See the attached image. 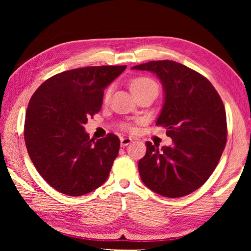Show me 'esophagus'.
Wrapping results in <instances>:
<instances>
[{"mask_svg": "<svg viewBox=\"0 0 251 251\" xmlns=\"http://www.w3.org/2000/svg\"><path fill=\"white\" fill-rule=\"evenodd\" d=\"M130 142H131V138H129V137H122L121 138V146L122 147H125V146L128 145V144H130Z\"/></svg>", "mask_w": 251, "mask_h": 251, "instance_id": "obj_1", "label": "esophagus"}]
</instances>
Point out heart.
Segmentation results:
<instances>
[{"mask_svg":"<svg viewBox=\"0 0 251 251\" xmlns=\"http://www.w3.org/2000/svg\"><path fill=\"white\" fill-rule=\"evenodd\" d=\"M129 87L133 94H137V93L146 90L148 87H157V84L151 78L143 77V76H141V77H136L131 80L129 84ZM110 93H112V88L108 87L104 94L105 100H108V99L110 97ZM122 127L124 129H131V126L129 124H123Z\"/></svg>","mask_w":251,"mask_h":251,"instance_id":"obj_1","label":"heart"}]
</instances>
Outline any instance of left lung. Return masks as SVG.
<instances>
[{
    "mask_svg": "<svg viewBox=\"0 0 251 251\" xmlns=\"http://www.w3.org/2000/svg\"><path fill=\"white\" fill-rule=\"evenodd\" d=\"M133 70L158 76L165 103L156 125L166 128L172 146L146 143L138 161L144 184L164 197L178 198L201 187L215 171L227 143L226 110L205 76L174 61H151Z\"/></svg>",
    "mask_w": 251,
    "mask_h": 251,
    "instance_id": "left-lung-1",
    "label": "left lung"
}]
</instances>
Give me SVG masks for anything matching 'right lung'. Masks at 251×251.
Here are the masks:
<instances>
[{
  "label": "right lung",
  "instance_id": "1",
  "mask_svg": "<svg viewBox=\"0 0 251 251\" xmlns=\"http://www.w3.org/2000/svg\"><path fill=\"white\" fill-rule=\"evenodd\" d=\"M125 69L107 65L62 72L46 79L29 100L25 145L36 171L57 192L80 196L108 178L120 138L107 134L91 139L84 124L100 112L105 87Z\"/></svg>",
  "mask_w": 251,
  "mask_h": 251
}]
</instances>
